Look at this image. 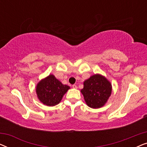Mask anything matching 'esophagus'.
Here are the masks:
<instances>
[{
  "label": "esophagus",
  "instance_id": "34e87169",
  "mask_svg": "<svg viewBox=\"0 0 147 147\" xmlns=\"http://www.w3.org/2000/svg\"><path fill=\"white\" fill-rule=\"evenodd\" d=\"M72 88H74V89H77V88H78V87H77V86H76V85H75V84H74V85H73V86H72Z\"/></svg>",
  "mask_w": 147,
  "mask_h": 147
}]
</instances>
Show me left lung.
<instances>
[{"label": "left lung", "mask_w": 147, "mask_h": 147, "mask_svg": "<svg viewBox=\"0 0 147 147\" xmlns=\"http://www.w3.org/2000/svg\"><path fill=\"white\" fill-rule=\"evenodd\" d=\"M112 88V84L105 76L96 74L84 82L81 93L89 107L100 108L105 105L109 99Z\"/></svg>", "instance_id": "left-lung-1"}]
</instances>
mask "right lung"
Instances as JSON below:
<instances>
[{
	"label": "right lung",
	"instance_id": "add662e5",
	"mask_svg": "<svg viewBox=\"0 0 147 147\" xmlns=\"http://www.w3.org/2000/svg\"><path fill=\"white\" fill-rule=\"evenodd\" d=\"M38 99L44 105L53 106L61 102L69 86L64 85L53 74H50L38 82L36 86Z\"/></svg>",
	"mask_w": 147,
	"mask_h": 147
}]
</instances>
